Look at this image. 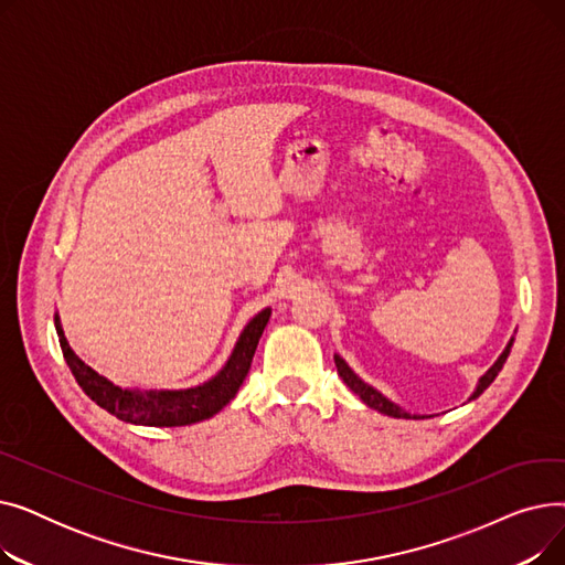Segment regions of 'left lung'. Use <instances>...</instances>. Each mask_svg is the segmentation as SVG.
I'll return each instance as SVG.
<instances>
[{"instance_id":"obj_1","label":"left lung","mask_w":565,"mask_h":565,"mask_svg":"<svg viewBox=\"0 0 565 565\" xmlns=\"http://www.w3.org/2000/svg\"><path fill=\"white\" fill-rule=\"evenodd\" d=\"M511 345H513V339L509 341L507 348H503V352L499 354V360L488 369V373L479 380L477 390H473V394L469 396V401L479 398V396L490 387V384L494 382V377L499 375V371L503 369V364H507V360H509ZM334 362H337V371H339V375L343 377V382H345L348 387H350L354 394H358L369 407H373V409H377V412H382V414H387V417H396V419H424V417H419V414H409V412H405L403 407H398L396 403H392L390 398H384L377 390H373L371 384H366L358 373H354V371L339 358V354H334Z\"/></svg>"}]
</instances>
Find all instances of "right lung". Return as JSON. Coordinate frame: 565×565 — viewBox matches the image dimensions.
Masks as SVG:
<instances>
[{"label":"right lung","mask_w":565,"mask_h":565,"mask_svg":"<svg viewBox=\"0 0 565 565\" xmlns=\"http://www.w3.org/2000/svg\"><path fill=\"white\" fill-rule=\"evenodd\" d=\"M273 309H263L256 313L237 339L228 362L222 366V371L207 382L199 384V387L190 390H124L118 384L109 382L105 375L96 373L92 366H86L73 348L68 345L62 322L58 316H54V328L58 334V343H62L64 360L71 366L75 380L84 394L96 401L103 409L114 414L116 419L135 424V426H190L203 419H211L226 403L241 390L243 380L249 373L254 352L258 345V339L265 330L267 320H270Z\"/></svg>","instance_id":"right-lung-1"}]
</instances>
